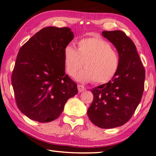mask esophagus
<instances>
[{"label":"esophagus","instance_id":"obj_1","mask_svg":"<svg viewBox=\"0 0 156 156\" xmlns=\"http://www.w3.org/2000/svg\"><path fill=\"white\" fill-rule=\"evenodd\" d=\"M78 92H82L83 91H85L86 89H85V87L83 85H78Z\"/></svg>","mask_w":156,"mask_h":156}]
</instances>
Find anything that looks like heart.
Masks as SVG:
<instances>
[{"label":"heart","instance_id":"b5f03b06","mask_svg":"<svg viewBox=\"0 0 156 156\" xmlns=\"http://www.w3.org/2000/svg\"><path fill=\"white\" fill-rule=\"evenodd\" d=\"M65 69L69 75L75 76L78 82L92 80L96 84H104L111 80L120 66V56L110 43L99 37H90L78 42L77 50L67 45L64 51Z\"/></svg>","mask_w":156,"mask_h":156}]
</instances>
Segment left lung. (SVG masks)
Returning a JSON list of instances; mask_svg holds the SVG:
<instances>
[{"label": "left lung", "mask_w": 156, "mask_h": 156, "mask_svg": "<svg viewBox=\"0 0 156 156\" xmlns=\"http://www.w3.org/2000/svg\"><path fill=\"white\" fill-rule=\"evenodd\" d=\"M120 56L115 76L106 84L91 90L94 99L87 110L93 124L104 129L124 125L140 103L144 90L145 69L133 42L121 31L102 32Z\"/></svg>", "instance_id": "1"}]
</instances>
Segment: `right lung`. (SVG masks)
<instances>
[{"instance_id":"add662e5","label":"right lung","mask_w":156,"mask_h":156,"mask_svg":"<svg viewBox=\"0 0 156 156\" xmlns=\"http://www.w3.org/2000/svg\"><path fill=\"white\" fill-rule=\"evenodd\" d=\"M70 28L45 27L20 48L12 75L17 105L31 120L48 122L59 117L77 85L65 74L64 51L73 40Z\"/></svg>"}]
</instances>
